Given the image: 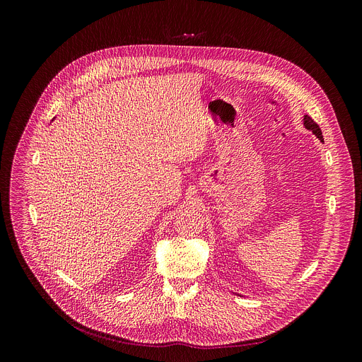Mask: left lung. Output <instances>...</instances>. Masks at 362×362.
<instances>
[{
	"label": "left lung",
	"mask_w": 362,
	"mask_h": 362,
	"mask_svg": "<svg viewBox=\"0 0 362 362\" xmlns=\"http://www.w3.org/2000/svg\"><path fill=\"white\" fill-rule=\"evenodd\" d=\"M303 127H305L306 130H309V132H313V133L324 143V137H322V132H321L320 126H318L311 117H309L308 115L303 116Z\"/></svg>",
	"instance_id": "left-lung-1"
}]
</instances>
